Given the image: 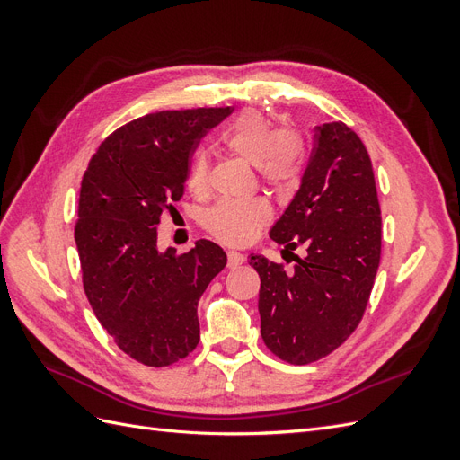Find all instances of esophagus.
Returning a JSON list of instances; mask_svg holds the SVG:
<instances>
[{
	"mask_svg": "<svg viewBox=\"0 0 460 460\" xmlns=\"http://www.w3.org/2000/svg\"><path fill=\"white\" fill-rule=\"evenodd\" d=\"M226 257H228V269L240 267V264L245 261L243 253H240V252H228V253H226Z\"/></svg>",
	"mask_w": 460,
	"mask_h": 460,
	"instance_id": "34e87169",
	"label": "esophagus"
}]
</instances>
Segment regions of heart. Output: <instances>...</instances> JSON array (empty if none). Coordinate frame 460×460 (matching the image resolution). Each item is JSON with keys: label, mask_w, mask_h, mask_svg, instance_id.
Instances as JSON below:
<instances>
[{"label": "heart", "mask_w": 460, "mask_h": 460, "mask_svg": "<svg viewBox=\"0 0 460 460\" xmlns=\"http://www.w3.org/2000/svg\"><path fill=\"white\" fill-rule=\"evenodd\" d=\"M225 146L247 163L257 164L261 178L276 190L297 184L303 171V153L296 134L276 124L257 111H245L225 132ZM188 188L205 193L208 184V159L203 151L193 153L188 164ZM270 205L261 199H222L207 208L203 225L222 243L242 245L267 225Z\"/></svg>", "instance_id": "heart-1"}]
</instances>
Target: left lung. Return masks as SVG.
Wrapping results in <instances>:
<instances>
[{"label": "left lung", "mask_w": 460, "mask_h": 460, "mask_svg": "<svg viewBox=\"0 0 460 460\" xmlns=\"http://www.w3.org/2000/svg\"><path fill=\"white\" fill-rule=\"evenodd\" d=\"M305 247L294 270L252 253L264 345L289 365L330 355L363 320L382 253V215L368 151L343 122L316 127L303 184L270 230Z\"/></svg>", "instance_id": "8db88e82"}]
</instances>
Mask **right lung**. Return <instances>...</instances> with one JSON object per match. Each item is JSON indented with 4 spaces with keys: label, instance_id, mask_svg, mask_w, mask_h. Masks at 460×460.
Wrapping results in <instances>:
<instances>
[{
    "label": "right lung",
    "instance_id": "right-lung-1",
    "mask_svg": "<svg viewBox=\"0 0 460 460\" xmlns=\"http://www.w3.org/2000/svg\"><path fill=\"white\" fill-rule=\"evenodd\" d=\"M230 111L134 119L105 137L82 176L75 225L82 286L119 349L146 367L174 365L196 349L198 301L226 264V253L208 240L186 253H159L155 226L184 198L198 142Z\"/></svg>",
    "mask_w": 460,
    "mask_h": 460
}]
</instances>
